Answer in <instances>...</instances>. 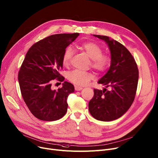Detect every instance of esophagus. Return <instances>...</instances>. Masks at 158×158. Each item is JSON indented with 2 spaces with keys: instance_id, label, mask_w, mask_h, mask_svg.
Here are the masks:
<instances>
[{
  "instance_id": "34e87169",
  "label": "esophagus",
  "mask_w": 158,
  "mask_h": 158,
  "mask_svg": "<svg viewBox=\"0 0 158 158\" xmlns=\"http://www.w3.org/2000/svg\"><path fill=\"white\" fill-rule=\"evenodd\" d=\"M82 89V88L79 86H75V90L76 91H81Z\"/></svg>"
}]
</instances>
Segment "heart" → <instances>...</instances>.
Segmentation results:
<instances>
[{"label":"heart","mask_w":158,"mask_h":158,"mask_svg":"<svg viewBox=\"0 0 158 158\" xmlns=\"http://www.w3.org/2000/svg\"><path fill=\"white\" fill-rule=\"evenodd\" d=\"M78 48L83 51L91 59V67L99 72L106 71L110 64V58L107 55L102 54L103 49L97 44L93 42H85L77 46ZM74 49L69 46L64 50L62 56V64L67 67L70 64L72 58L74 55ZM92 73L85 72L79 70L70 72L68 79L76 85L85 86L93 78Z\"/></svg>","instance_id":"1"}]
</instances>
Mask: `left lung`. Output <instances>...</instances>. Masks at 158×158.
Masks as SVG:
<instances>
[{
	"mask_svg": "<svg viewBox=\"0 0 158 158\" xmlns=\"http://www.w3.org/2000/svg\"><path fill=\"white\" fill-rule=\"evenodd\" d=\"M93 36L107 44L111 61L109 70L98 82L105 88L102 91L94 89V96L88 105L89 111L97 120L111 121L121 118L133 103L137 88L139 70L130 52L119 42L107 36Z\"/></svg>",
	"mask_w": 158,
	"mask_h": 158,
	"instance_id": "8db88e82",
	"label": "left lung"
}]
</instances>
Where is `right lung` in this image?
<instances>
[{
  "label": "right lung",
  "mask_w": 158,
  "mask_h": 158,
  "mask_svg": "<svg viewBox=\"0 0 158 158\" xmlns=\"http://www.w3.org/2000/svg\"><path fill=\"white\" fill-rule=\"evenodd\" d=\"M79 35V33L50 35L31 46L18 73L22 97L35 118L53 121L64 117L67 111L68 96L74 92L72 84L65 81L62 87L52 89V81L65 78L60 71L65 48Z\"/></svg>",
  "instance_id": "add662e5"
}]
</instances>
